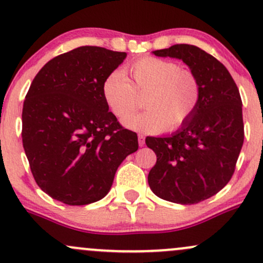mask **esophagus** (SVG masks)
<instances>
[{"mask_svg": "<svg viewBox=\"0 0 263 263\" xmlns=\"http://www.w3.org/2000/svg\"><path fill=\"white\" fill-rule=\"evenodd\" d=\"M138 144L141 147L144 146V136L143 135H138Z\"/></svg>", "mask_w": 263, "mask_h": 263, "instance_id": "1", "label": "esophagus"}]
</instances>
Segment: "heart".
<instances>
[{"label": "heart", "mask_w": 263, "mask_h": 263, "mask_svg": "<svg viewBox=\"0 0 263 263\" xmlns=\"http://www.w3.org/2000/svg\"><path fill=\"white\" fill-rule=\"evenodd\" d=\"M129 81L114 70L102 83V98L117 119L129 129L159 134L183 126L197 112L201 101L200 81L193 71L172 60L146 57L128 66ZM146 93L144 113L129 116L139 106L138 95ZM129 119H127V117Z\"/></svg>", "instance_id": "1"}]
</instances>
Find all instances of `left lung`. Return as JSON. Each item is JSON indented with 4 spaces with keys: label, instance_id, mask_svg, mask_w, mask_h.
<instances>
[{
    "label": "left lung",
    "instance_id": "left-lung-1",
    "mask_svg": "<svg viewBox=\"0 0 263 263\" xmlns=\"http://www.w3.org/2000/svg\"><path fill=\"white\" fill-rule=\"evenodd\" d=\"M157 57L183 60L200 81L197 112L167 137H147L157 156L149 188L177 204H197L220 192L235 172L243 143L242 101L224 64L190 44L155 50Z\"/></svg>",
    "mask_w": 263,
    "mask_h": 263
}]
</instances>
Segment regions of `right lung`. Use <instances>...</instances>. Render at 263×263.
Instances as JSON below:
<instances>
[{
    "instance_id": "right-lung-1",
    "label": "right lung",
    "mask_w": 263,
    "mask_h": 263,
    "mask_svg": "<svg viewBox=\"0 0 263 263\" xmlns=\"http://www.w3.org/2000/svg\"><path fill=\"white\" fill-rule=\"evenodd\" d=\"M125 52L79 47L45 64L22 111V141L38 186L68 205H86L110 192L115 173L138 149L102 98V83Z\"/></svg>"
}]
</instances>
